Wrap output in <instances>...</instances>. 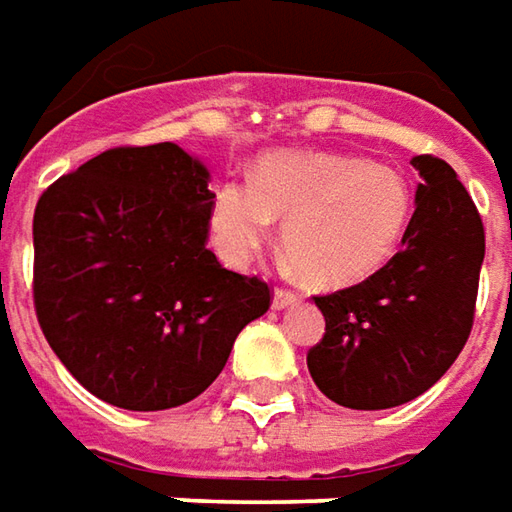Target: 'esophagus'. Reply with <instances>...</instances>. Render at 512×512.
I'll list each match as a JSON object with an SVG mask.
<instances>
[{
	"label": "esophagus",
	"mask_w": 512,
	"mask_h": 512,
	"mask_svg": "<svg viewBox=\"0 0 512 512\" xmlns=\"http://www.w3.org/2000/svg\"><path fill=\"white\" fill-rule=\"evenodd\" d=\"M296 302H299V296H296V293H290V290H285V287H276V290H273V307H276V310L293 307Z\"/></svg>",
	"instance_id": "obj_1"
}]
</instances>
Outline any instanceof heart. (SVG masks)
Segmentation results:
<instances>
[{"label": "heart", "mask_w": 512, "mask_h": 512, "mask_svg": "<svg viewBox=\"0 0 512 512\" xmlns=\"http://www.w3.org/2000/svg\"><path fill=\"white\" fill-rule=\"evenodd\" d=\"M410 187L399 170L347 153L279 150L253 179H227L210 202L213 245L245 265L285 219V250L319 287L362 282L390 262L410 222Z\"/></svg>", "instance_id": "b5f03b06"}]
</instances>
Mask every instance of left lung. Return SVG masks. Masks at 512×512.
Wrapping results in <instances>:
<instances>
[{
	"mask_svg": "<svg viewBox=\"0 0 512 512\" xmlns=\"http://www.w3.org/2000/svg\"><path fill=\"white\" fill-rule=\"evenodd\" d=\"M416 210L402 250L370 279L316 296L325 339L307 370L330 402L387 410L413 402L456 362L473 327L484 262L482 216L456 170L413 156Z\"/></svg>",
	"mask_w": 512,
	"mask_h": 512,
	"instance_id": "8db88e82",
	"label": "left lung"
}]
</instances>
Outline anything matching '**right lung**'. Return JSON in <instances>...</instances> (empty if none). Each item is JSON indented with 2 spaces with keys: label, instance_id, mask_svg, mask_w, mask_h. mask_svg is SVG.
Returning a JSON list of instances; mask_svg holds the SVG:
<instances>
[{
  "label": "right lung",
  "instance_id": "add662e5",
  "mask_svg": "<svg viewBox=\"0 0 512 512\" xmlns=\"http://www.w3.org/2000/svg\"><path fill=\"white\" fill-rule=\"evenodd\" d=\"M210 170L173 142L113 148L33 213V302L70 376L125 410L205 393L270 287L207 250Z\"/></svg>",
  "mask_w": 512,
  "mask_h": 512
}]
</instances>
